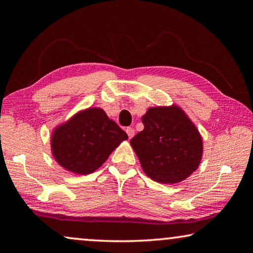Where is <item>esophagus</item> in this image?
<instances>
[{
    "mask_svg": "<svg viewBox=\"0 0 253 253\" xmlns=\"http://www.w3.org/2000/svg\"><path fill=\"white\" fill-rule=\"evenodd\" d=\"M126 132H127V135H128V137H129V138H131V137L135 135L134 128H131V127H127L126 128Z\"/></svg>",
    "mask_w": 253,
    "mask_h": 253,
    "instance_id": "1",
    "label": "esophagus"
}]
</instances>
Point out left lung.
I'll return each instance as SVG.
<instances>
[{
	"label": "left lung",
	"instance_id": "obj_1",
	"mask_svg": "<svg viewBox=\"0 0 253 253\" xmlns=\"http://www.w3.org/2000/svg\"><path fill=\"white\" fill-rule=\"evenodd\" d=\"M142 122L144 129L132 137L130 145L148 177L176 184L198 169L203 139L181 107H151Z\"/></svg>",
	"mask_w": 253,
	"mask_h": 253
}]
</instances>
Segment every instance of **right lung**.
Masks as SVG:
<instances>
[{
  "mask_svg": "<svg viewBox=\"0 0 253 253\" xmlns=\"http://www.w3.org/2000/svg\"><path fill=\"white\" fill-rule=\"evenodd\" d=\"M128 136L99 107L80 110L54 128L51 153L55 162L79 175L95 172Z\"/></svg>",
  "mask_w": 253,
  "mask_h": 253,
  "instance_id": "obj_1",
  "label": "right lung"
}]
</instances>
